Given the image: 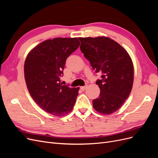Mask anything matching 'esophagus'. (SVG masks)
Segmentation results:
<instances>
[{"label":"esophagus","mask_w":158,"mask_h":158,"mask_svg":"<svg viewBox=\"0 0 158 158\" xmlns=\"http://www.w3.org/2000/svg\"><path fill=\"white\" fill-rule=\"evenodd\" d=\"M87 88H88V85H84V86H81L80 89L82 90V91H84Z\"/></svg>","instance_id":"34e87169"}]
</instances>
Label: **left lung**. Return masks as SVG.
Here are the masks:
<instances>
[{
	"instance_id": "1",
	"label": "left lung",
	"mask_w": 158,
	"mask_h": 158,
	"mask_svg": "<svg viewBox=\"0 0 158 158\" xmlns=\"http://www.w3.org/2000/svg\"><path fill=\"white\" fill-rule=\"evenodd\" d=\"M80 50L95 73L102 74L96 84L99 98L93 100L98 113L110 114L120 109L131 94L134 81V66L127 51L107 37H79Z\"/></svg>"
}]
</instances>
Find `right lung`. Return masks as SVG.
<instances>
[{
	"instance_id": "obj_1",
	"label": "right lung",
	"mask_w": 158,
	"mask_h": 158,
	"mask_svg": "<svg viewBox=\"0 0 158 158\" xmlns=\"http://www.w3.org/2000/svg\"><path fill=\"white\" fill-rule=\"evenodd\" d=\"M76 37L47 40L28 53L24 77L28 91L35 102L45 111L61 117L73 109L79 88L60 83L66 60L78 48Z\"/></svg>"
}]
</instances>
